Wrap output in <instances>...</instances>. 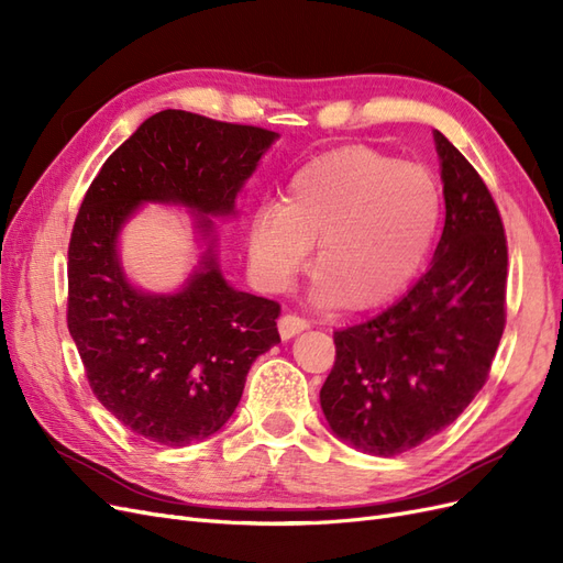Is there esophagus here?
Here are the masks:
<instances>
[{"label": "esophagus", "instance_id": "1", "mask_svg": "<svg viewBox=\"0 0 563 563\" xmlns=\"http://www.w3.org/2000/svg\"><path fill=\"white\" fill-rule=\"evenodd\" d=\"M310 327V321L308 319H302V317H298V314H282L279 317V333H282V338L284 340H288V338H294L296 333H300V331H305Z\"/></svg>", "mask_w": 563, "mask_h": 563}]
</instances>
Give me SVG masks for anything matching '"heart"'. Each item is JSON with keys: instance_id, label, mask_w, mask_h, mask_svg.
Listing matches in <instances>:
<instances>
[{"instance_id": "b5f03b06", "label": "heart", "mask_w": 563, "mask_h": 563, "mask_svg": "<svg viewBox=\"0 0 563 563\" xmlns=\"http://www.w3.org/2000/svg\"><path fill=\"white\" fill-rule=\"evenodd\" d=\"M441 190L428 168L368 147L321 155L286 183L249 225V258L269 291H284L317 244V296L366 310L397 296L428 258Z\"/></svg>"}]
</instances>
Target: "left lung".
I'll return each mask as SVG.
<instances>
[{
  "instance_id": "8db88e82",
  "label": "left lung",
  "mask_w": 563,
  "mask_h": 563,
  "mask_svg": "<svg viewBox=\"0 0 563 563\" xmlns=\"http://www.w3.org/2000/svg\"><path fill=\"white\" fill-rule=\"evenodd\" d=\"M446 223L430 269L378 317L333 333L319 399L331 430L371 455H399L465 411L505 331L507 236L476 168L434 131Z\"/></svg>"
}]
</instances>
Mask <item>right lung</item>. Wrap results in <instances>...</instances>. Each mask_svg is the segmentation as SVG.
Wrapping results in <instances>:
<instances>
[{"label": "right lung", "mask_w": 563, "mask_h": 563, "mask_svg": "<svg viewBox=\"0 0 563 563\" xmlns=\"http://www.w3.org/2000/svg\"><path fill=\"white\" fill-rule=\"evenodd\" d=\"M275 131L185 110L152 114L100 168L67 246V329L96 399L162 446L216 434L242 399L255 356L279 343V302L234 291L213 246L174 296L133 288L119 230L143 201L228 216ZM203 234L213 232L199 218Z\"/></svg>", "instance_id": "obj_1"}]
</instances>
